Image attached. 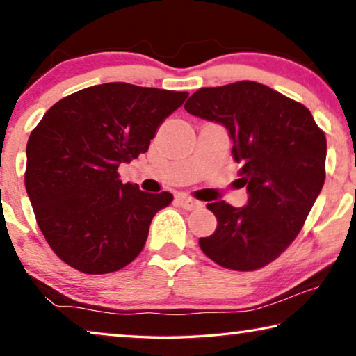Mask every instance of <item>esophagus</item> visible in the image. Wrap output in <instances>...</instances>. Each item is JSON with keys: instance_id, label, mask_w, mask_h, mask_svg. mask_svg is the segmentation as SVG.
Listing matches in <instances>:
<instances>
[{"instance_id": "obj_1", "label": "esophagus", "mask_w": 356, "mask_h": 356, "mask_svg": "<svg viewBox=\"0 0 356 356\" xmlns=\"http://www.w3.org/2000/svg\"><path fill=\"white\" fill-rule=\"evenodd\" d=\"M177 202H178V206H181L183 209H186V211H194V209H199V207L202 206V204L199 202V201H196V199L183 196V194H179V196H177Z\"/></svg>"}]
</instances>
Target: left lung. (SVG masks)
<instances>
[{
    "label": "left lung",
    "instance_id": "obj_1",
    "mask_svg": "<svg viewBox=\"0 0 356 356\" xmlns=\"http://www.w3.org/2000/svg\"><path fill=\"white\" fill-rule=\"evenodd\" d=\"M184 110L228 131L248 191L243 207L207 204L217 228L199 246L227 269L264 267L291 245L323 189L324 133L305 105L252 81L204 87Z\"/></svg>",
    "mask_w": 356,
    "mask_h": 356
}]
</instances>
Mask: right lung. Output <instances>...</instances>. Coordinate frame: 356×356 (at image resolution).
Segmentation results:
<instances>
[{"mask_svg": "<svg viewBox=\"0 0 356 356\" xmlns=\"http://www.w3.org/2000/svg\"><path fill=\"white\" fill-rule=\"evenodd\" d=\"M188 92L108 82L56 102L27 143L26 189L55 254L84 274L123 269L143 251L172 193H145L118 167L145 154Z\"/></svg>", "mask_w": 356, "mask_h": 356, "instance_id": "right-lung-1", "label": "right lung"}]
</instances>
